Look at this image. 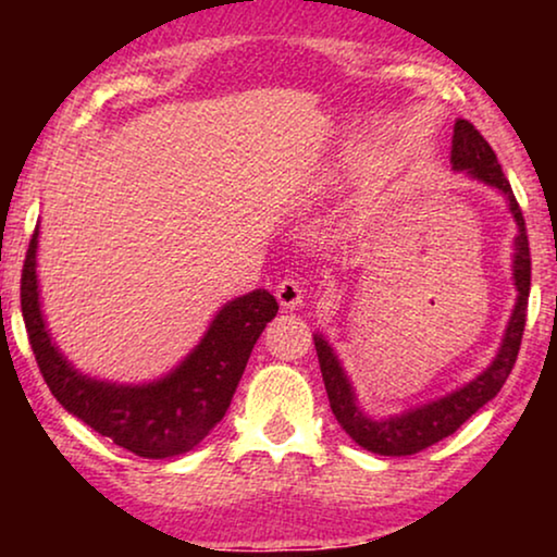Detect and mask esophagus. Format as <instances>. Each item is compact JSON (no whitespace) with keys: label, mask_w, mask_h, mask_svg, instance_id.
I'll return each instance as SVG.
<instances>
[{"label":"esophagus","mask_w":557,"mask_h":557,"mask_svg":"<svg viewBox=\"0 0 557 557\" xmlns=\"http://www.w3.org/2000/svg\"><path fill=\"white\" fill-rule=\"evenodd\" d=\"M276 299L284 309H299L304 307V286L296 278H284L276 286Z\"/></svg>","instance_id":"obj_1"}]
</instances>
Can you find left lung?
<instances>
[{
  "label": "left lung",
  "instance_id": "obj_1",
  "mask_svg": "<svg viewBox=\"0 0 557 557\" xmlns=\"http://www.w3.org/2000/svg\"><path fill=\"white\" fill-rule=\"evenodd\" d=\"M451 170L463 172L467 177L497 189L507 200L509 212H512L517 223L512 256V281L517 288L515 309L507 322L497 355H494V360L476 377H471L469 383L441 395L436 400H429L423 406L408 408L403 413H393L385 418H372L364 413L360 400H357L352 380H349L347 370L342 368L330 339L322 332L314 334L319 368H322L324 387L326 395H330L334 418H337V423L347 431V436L357 446L380 456H410L438 444L441 438L451 436L467 418L474 416L479 408L486 406L502 391V385H505V380L515 368L517 352H520L530 296V246L528 233H524V218L512 195V187H509L505 172H502L497 162V154H494L484 136L463 119H456L454 124Z\"/></svg>",
  "mask_w": 557,
  "mask_h": 557
}]
</instances>
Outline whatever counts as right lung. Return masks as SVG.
I'll return each mask as SVG.
<instances>
[{
    "instance_id": "add662e5",
    "label": "right lung",
    "mask_w": 557,
    "mask_h": 557,
    "mask_svg": "<svg viewBox=\"0 0 557 557\" xmlns=\"http://www.w3.org/2000/svg\"><path fill=\"white\" fill-rule=\"evenodd\" d=\"M40 225L29 240L22 269V319L35 360L67 413L144 459H170L193 451L223 421L256 339L276 317L278 304L265 288H256L223 304L202 339L185 360L149 383H113L81 372L45 322L37 278Z\"/></svg>"
}]
</instances>
